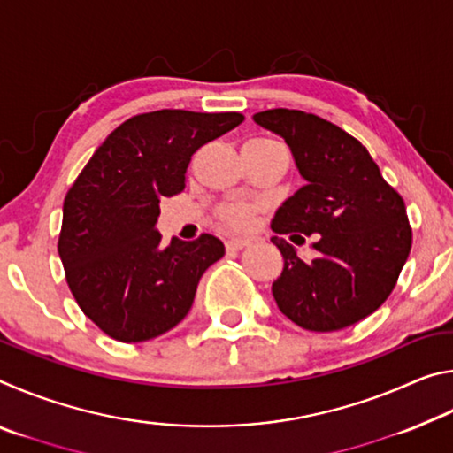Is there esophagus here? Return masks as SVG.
Listing matches in <instances>:
<instances>
[{
  "label": "esophagus",
  "mask_w": 453,
  "mask_h": 453,
  "mask_svg": "<svg viewBox=\"0 0 453 453\" xmlns=\"http://www.w3.org/2000/svg\"><path fill=\"white\" fill-rule=\"evenodd\" d=\"M250 243H251V240H248V237H229V240L226 242V248H227V251H240Z\"/></svg>",
  "instance_id": "34e87169"
}]
</instances>
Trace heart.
<instances>
[{
    "label": "heart",
    "mask_w": 453,
    "mask_h": 453,
    "mask_svg": "<svg viewBox=\"0 0 453 453\" xmlns=\"http://www.w3.org/2000/svg\"><path fill=\"white\" fill-rule=\"evenodd\" d=\"M257 142H272V140H257ZM224 216L229 224L243 226L245 221H248V208H243V205H234V208L226 210Z\"/></svg>",
    "instance_id": "b5f03b06"
}]
</instances>
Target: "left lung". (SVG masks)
Returning a JSON list of instances; mask_svg holds the SVG:
<instances>
[{
	"mask_svg": "<svg viewBox=\"0 0 453 453\" xmlns=\"http://www.w3.org/2000/svg\"><path fill=\"white\" fill-rule=\"evenodd\" d=\"M289 145L305 186L275 211L272 242L283 272L272 294L280 311L310 332H335L373 313L392 294L411 250L403 199L356 137L313 113L267 110L254 116ZM316 234L305 263L280 237Z\"/></svg>",
	"mask_w": 453,
	"mask_h": 453,
	"instance_id": "left-lung-1",
	"label": "left lung"
}]
</instances>
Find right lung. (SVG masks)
<instances>
[{"label":"right lung","instance_id":"1","mask_svg":"<svg viewBox=\"0 0 453 453\" xmlns=\"http://www.w3.org/2000/svg\"><path fill=\"white\" fill-rule=\"evenodd\" d=\"M242 113L159 110L105 137L67 191L58 251L81 311L118 342L170 332L188 316L203 272L226 248L216 235L162 245L159 202L186 188L194 153Z\"/></svg>","mask_w":453,"mask_h":453}]
</instances>
